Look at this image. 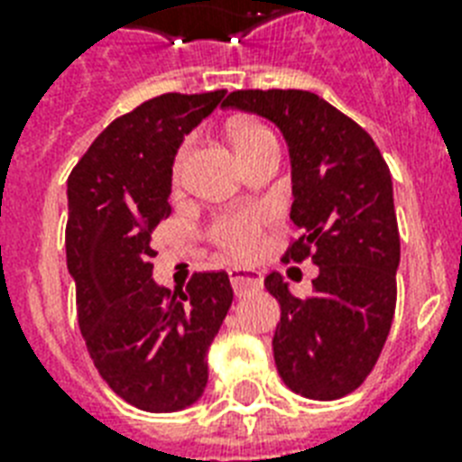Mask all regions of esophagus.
Segmentation results:
<instances>
[{
	"label": "esophagus",
	"mask_w": 462,
	"mask_h": 462,
	"mask_svg": "<svg viewBox=\"0 0 462 462\" xmlns=\"http://www.w3.org/2000/svg\"><path fill=\"white\" fill-rule=\"evenodd\" d=\"M230 282L235 288V295H246L249 290H259L263 285V278H261L259 271L254 268H230Z\"/></svg>",
	"instance_id": "1"
}]
</instances>
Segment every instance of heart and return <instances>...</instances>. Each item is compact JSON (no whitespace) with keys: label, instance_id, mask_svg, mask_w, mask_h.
<instances>
[{"label":"heart","instance_id":"obj_1","mask_svg":"<svg viewBox=\"0 0 462 462\" xmlns=\"http://www.w3.org/2000/svg\"><path fill=\"white\" fill-rule=\"evenodd\" d=\"M271 141H275L273 134L268 132L263 125H256V122H242L232 132V143L237 148L239 158L252 155L254 151H259L261 146H266ZM187 153L189 143L181 148L177 160H174V174L181 172ZM259 213H254V210H235V213H227V216H223L213 225V239H216L217 246H223L225 252L232 254V256H249L256 249V242H259Z\"/></svg>","mask_w":462,"mask_h":462}]
</instances>
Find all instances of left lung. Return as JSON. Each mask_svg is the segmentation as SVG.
Returning <instances> with one entry per match:
<instances>
[{
	"label": "left lung",
	"mask_w": 462,
	"mask_h": 462,
	"mask_svg": "<svg viewBox=\"0 0 462 462\" xmlns=\"http://www.w3.org/2000/svg\"><path fill=\"white\" fill-rule=\"evenodd\" d=\"M223 107L281 129L292 167L290 220L302 232L285 261L311 256L319 266L309 300H297L281 273L263 281L281 304L278 374L304 398H343L369 376L393 323L401 235L386 160L357 122L309 90H235Z\"/></svg>",
	"instance_id": "1"
}]
</instances>
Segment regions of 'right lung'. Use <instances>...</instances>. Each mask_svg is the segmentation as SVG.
<instances>
[{
    "label": "right lung",
    "mask_w": 462,
    "mask_h": 462,
    "mask_svg": "<svg viewBox=\"0 0 462 462\" xmlns=\"http://www.w3.org/2000/svg\"><path fill=\"white\" fill-rule=\"evenodd\" d=\"M225 93H165L139 105L90 143L67 181V268L81 336L105 383L146 412L201 398L208 347L232 304L225 271L196 273L170 292L151 263V235L172 213L174 155Z\"/></svg>",
    "instance_id": "right-lung-1"
}]
</instances>
